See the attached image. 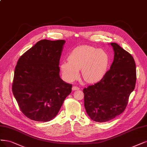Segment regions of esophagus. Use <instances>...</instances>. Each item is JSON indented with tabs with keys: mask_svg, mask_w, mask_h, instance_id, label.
I'll list each match as a JSON object with an SVG mask.
<instances>
[{
	"mask_svg": "<svg viewBox=\"0 0 147 147\" xmlns=\"http://www.w3.org/2000/svg\"><path fill=\"white\" fill-rule=\"evenodd\" d=\"M72 89V90H79L80 88L77 86H73Z\"/></svg>",
	"mask_w": 147,
	"mask_h": 147,
	"instance_id": "obj_1",
	"label": "esophagus"
}]
</instances>
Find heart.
Masks as SVG:
<instances>
[{"mask_svg":"<svg viewBox=\"0 0 147 147\" xmlns=\"http://www.w3.org/2000/svg\"><path fill=\"white\" fill-rule=\"evenodd\" d=\"M109 63V57L104 50L83 45L74 49L68 60L61 63L59 68L64 79L68 82L77 79L82 69L84 80L93 83L104 77Z\"/></svg>","mask_w":147,"mask_h":147,"instance_id":"b5f03b06","label":"heart"}]
</instances>
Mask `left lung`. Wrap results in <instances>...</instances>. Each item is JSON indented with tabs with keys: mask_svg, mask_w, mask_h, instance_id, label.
Returning a JSON list of instances; mask_svg holds the SVG:
<instances>
[{
	"mask_svg": "<svg viewBox=\"0 0 147 147\" xmlns=\"http://www.w3.org/2000/svg\"><path fill=\"white\" fill-rule=\"evenodd\" d=\"M114 52L110 69L99 82L83 89L84 105L93 121L108 122L123 112L136 82L133 57L116 43H111Z\"/></svg>",
	"mask_w": 147,
	"mask_h": 147,
	"instance_id": "1",
	"label": "left lung"
}]
</instances>
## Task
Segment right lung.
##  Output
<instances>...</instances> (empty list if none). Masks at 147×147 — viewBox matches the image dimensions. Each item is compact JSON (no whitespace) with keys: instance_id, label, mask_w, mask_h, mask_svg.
Listing matches in <instances>:
<instances>
[{"instance_id":"right-lung-1","label":"right lung","mask_w":147,"mask_h":147,"mask_svg":"<svg viewBox=\"0 0 147 147\" xmlns=\"http://www.w3.org/2000/svg\"><path fill=\"white\" fill-rule=\"evenodd\" d=\"M65 42L41 40L18 60L12 90L22 113L30 119L52 120L72 92V85L59 76V59Z\"/></svg>"}]
</instances>
